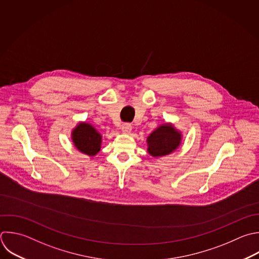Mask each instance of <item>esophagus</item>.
<instances>
[{"label": "esophagus", "instance_id": "obj_1", "mask_svg": "<svg viewBox=\"0 0 259 259\" xmlns=\"http://www.w3.org/2000/svg\"><path fill=\"white\" fill-rule=\"evenodd\" d=\"M132 124L131 123H128V122H125V123H123L122 124V127H121V132L123 133V134H130L131 133V131H132Z\"/></svg>", "mask_w": 259, "mask_h": 259}]
</instances>
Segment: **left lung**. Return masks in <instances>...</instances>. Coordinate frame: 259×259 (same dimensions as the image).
<instances>
[{
    "instance_id": "left-lung-1",
    "label": "left lung",
    "mask_w": 259,
    "mask_h": 259,
    "mask_svg": "<svg viewBox=\"0 0 259 259\" xmlns=\"http://www.w3.org/2000/svg\"><path fill=\"white\" fill-rule=\"evenodd\" d=\"M180 140L181 135L173 125H161L148 137V152L154 157L168 155L177 149Z\"/></svg>"
}]
</instances>
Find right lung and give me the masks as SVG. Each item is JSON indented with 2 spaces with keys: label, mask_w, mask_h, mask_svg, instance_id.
<instances>
[{
  "label": "right lung",
  "mask_w": 259,
  "mask_h": 259,
  "mask_svg": "<svg viewBox=\"0 0 259 259\" xmlns=\"http://www.w3.org/2000/svg\"><path fill=\"white\" fill-rule=\"evenodd\" d=\"M72 135L75 146L82 153L94 156L100 151L101 136L89 123L78 124Z\"/></svg>",
  "instance_id": "obj_1"
}]
</instances>
